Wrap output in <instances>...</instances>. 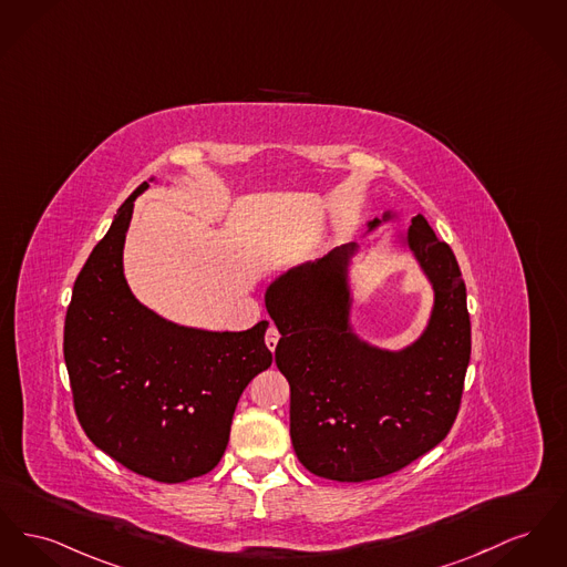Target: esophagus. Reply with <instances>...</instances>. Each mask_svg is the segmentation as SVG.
<instances>
[{"label": "esophagus", "instance_id": "obj_1", "mask_svg": "<svg viewBox=\"0 0 567 567\" xmlns=\"http://www.w3.org/2000/svg\"><path fill=\"white\" fill-rule=\"evenodd\" d=\"M278 340H280V333H278V330L271 326L266 333L267 349H269V351H274V349H276V344H278Z\"/></svg>", "mask_w": 567, "mask_h": 567}]
</instances>
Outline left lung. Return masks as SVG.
<instances>
[{
  "label": "left lung",
  "instance_id": "left-lung-1",
  "mask_svg": "<svg viewBox=\"0 0 567 567\" xmlns=\"http://www.w3.org/2000/svg\"><path fill=\"white\" fill-rule=\"evenodd\" d=\"M402 216L383 212L367 234ZM433 287L422 333L402 349L358 336L355 241L276 276L266 308L280 340L276 367L291 388V441L301 465L336 482H367L413 463L450 433L471 358L466 289L452 248L417 214L396 234Z\"/></svg>",
  "mask_w": 567,
  "mask_h": 567
}]
</instances>
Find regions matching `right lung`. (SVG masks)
<instances>
[{"instance_id": "obj_1", "label": "right lung", "mask_w": 567, "mask_h": 567, "mask_svg": "<svg viewBox=\"0 0 567 567\" xmlns=\"http://www.w3.org/2000/svg\"><path fill=\"white\" fill-rule=\"evenodd\" d=\"M143 182L76 276L64 326L74 411L96 447L138 475L179 484L220 463L246 385L271 367L267 321L216 332L168 321L134 298L124 241Z\"/></svg>"}]
</instances>
